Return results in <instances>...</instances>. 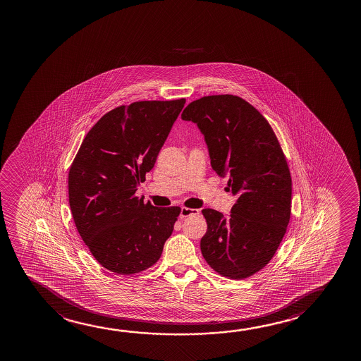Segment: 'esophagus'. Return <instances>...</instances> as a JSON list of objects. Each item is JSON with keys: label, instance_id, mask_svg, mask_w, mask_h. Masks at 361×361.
<instances>
[{"label": "esophagus", "instance_id": "esophagus-1", "mask_svg": "<svg viewBox=\"0 0 361 361\" xmlns=\"http://www.w3.org/2000/svg\"><path fill=\"white\" fill-rule=\"evenodd\" d=\"M200 211L196 209V208H181V211H180V218H188L192 217V216H197Z\"/></svg>", "mask_w": 361, "mask_h": 361}]
</instances>
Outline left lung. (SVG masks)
Masks as SVG:
<instances>
[{"label":"left lung","mask_w":361,"mask_h":361,"mask_svg":"<svg viewBox=\"0 0 361 361\" xmlns=\"http://www.w3.org/2000/svg\"><path fill=\"white\" fill-rule=\"evenodd\" d=\"M181 118L197 124L213 170L228 176L237 197L229 216L202 209L203 257L223 276H252L271 260L291 216V175L276 135L257 109L233 94L196 99Z\"/></svg>","instance_id":"1"}]
</instances>
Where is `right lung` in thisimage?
Returning a JSON list of instances; mask_svg holds the SVG:
<instances>
[{"label":"right lung","mask_w":361,"mask_h":361,"mask_svg":"<svg viewBox=\"0 0 361 361\" xmlns=\"http://www.w3.org/2000/svg\"><path fill=\"white\" fill-rule=\"evenodd\" d=\"M186 99L139 101L104 114L86 134L69 170L75 226L94 259L132 275L153 267L173 231L180 207H155L135 191Z\"/></svg>","instance_id":"right-lung-1"}]
</instances>
